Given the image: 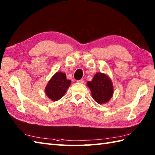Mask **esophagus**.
Here are the masks:
<instances>
[{"mask_svg": "<svg viewBox=\"0 0 155 155\" xmlns=\"http://www.w3.org/2000/svg\"><path fill=\"white\" fill-rule=\"evenodd\" d=\"M77 83H84V81L83 79H81L79 81H77Z\"/></svg>", "mask_w": 155, "mask_h": 155, "instance_id": "obj_1", "label": "esophagus"}]
</instances>
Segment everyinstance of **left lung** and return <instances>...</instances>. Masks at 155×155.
I'll list each match as a JSON object with an SVG mask.
<instances>
[{"label":"left lung","mask_w":155,"mask_h":155,"mask_svg":"<svg viewBox=\"0 0 155 155\" xmlns=\"http://www.w3.org/2000/svg\"><path fill=\"white\" fill-rule=\"evenodd\" d=\"M92 96L98 104H103L110 99L113 94V86L110 79L106 74L98 72L93 81L87 83Z\"/></svg>","instance_id":"obj_1"}]
</instances>
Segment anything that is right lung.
I'll list each match as a JSON object with an SVG mask.
<instances>
[{
	"label": "right lung",
	"mask_w": 155,
	"mask_h": 155,
	"mask_svg": "<svg viewBox=\"0 0 155 155\" xmlns=\"http://www.w3.org/2000/svg\"><path fill=\"white\" fill-rule=\"evenodd\" d=\"M71 81L67 80L66 74L62 72H57L49 81L45 93L49 98L56 101L64 96L67 88L71 84Z\"/></svg>",
	"instance_id": "add662e5"
}]
</instances>
